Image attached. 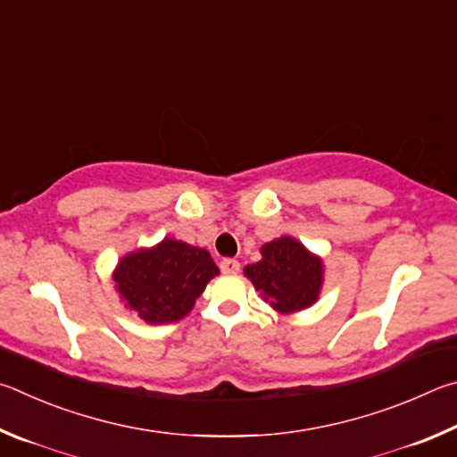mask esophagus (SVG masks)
<instances>
[{
  "label": "esophagus",
  "mask_w": 457,
  "mask_h": 457,
  "mask_svg": "<svg viewBox=\"0 0 457 457\" xmlns=\"http://www.w3.org/2000/svg\"><path fill=\"white\" fill-rule=\"evenodd\" d=\"M220 270L224 275H237L241 270V262L235 259H222L220 261Z\"/></svg>",
  "instance_id": "1"
}]
</instances>
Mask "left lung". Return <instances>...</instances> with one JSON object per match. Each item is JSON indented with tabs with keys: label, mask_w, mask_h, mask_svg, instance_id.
I'll use <instances>...</instances> for the list:
<instances>
[{
	"label": "left lung",
	"mask_w": 457,
	"mask_h": 457,
	"mask_svg": "<svg viewBox=\"0 0 457 457\" xmlns=\"http://www.w3.org/2000/svg\"><path fill=\"white\" fill-rule=\"evenodd\" d=\"M243 273L281 315L315 305L325 281L323 259L289 235L262 245L261 261L246 265Z\"/></svg>",
	"instance_id": "1"
}]
</instances>
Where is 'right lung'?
<instances>
[{
    "mask_svg": "<svg viewBox=\"0 0 457 457\" xmlns=\"http://www.w3.org/2000/svg\"><path fill=\"white\" fill-rule=\"evenodd\" d=\"M219 273L206 249L164 237L154 246L124 254L112 281L126 309L144 323L164 325L187 317Z\"/></svg>",
    "mask_w": 457,
    "mask_h": 457,
    "instance_id": "add662e5",
    "label": "right lung"
}]
</instances>
